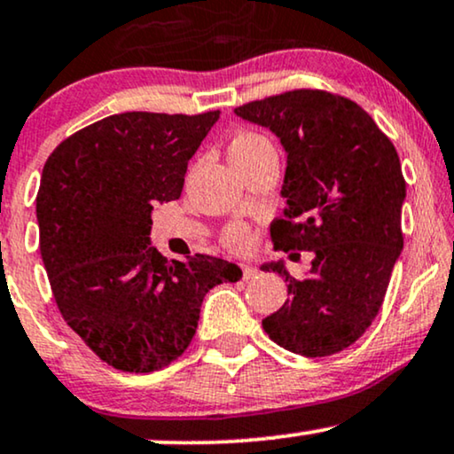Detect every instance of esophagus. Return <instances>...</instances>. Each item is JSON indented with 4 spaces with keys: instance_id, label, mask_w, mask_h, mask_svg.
Segmentation results:
<instances>
[{
    "instance_id": "obj_1",
    "label": "esophagus",
    "mask_w": 454,
    "mask_h": 454,
    "mask_svg": "<svg viewBox=\"0 0 454 454\" xmlns=\"http://www.w3.org/2000/svg\"><path fill=\"white\" fill-rule=\"evenodd\" d=\"M260 272V270H257L254 263H243V278L247 280V278H254L255 274Z\"/></svg>"
}]
</instances>
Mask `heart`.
<instances>
[{
  "label": "heart",
  "instance_id": "obj_1",
  "mask_svg": "<svg viewBox=\"0 0 454 454\" xmlns=\"http://www.w3.org/2000/svg\"><path fill=\"white\" fill-rule=\"evenodd\" d=\"M266 151H274L272 142H270L263 134H257V131L251 129L239 131V134L232 137L231 146H228V154H231L232 163H243V160L254 159L257 154ZM222 239L223 243L232 247V249H243L247 240H249V232H247L243 223H232V226H228L226 231H223Z\"/></svg>",
  "mask_w": 454,
  "mask_h": 454
}]
</instances>
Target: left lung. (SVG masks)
Wrapping results in <instances>:
<instances>
[{"instance_id": "left-lung-1", "label": "left lung", "mask_w": 454, "mask_h": 454, "mask_svg": "<svg viewBox=\"0 0 454 454\" xmlns=\"http://www.w3.org/2000/svg\"><path fill=\"white\" fill-rule=\"evenodd\" d=\"M234 113L272 129L286 151V209L270 226L274 249L314 254L301 280L280 262L262 266L278 272L291 295L262 320L263 331L306 358L341 352L380 314L404 247L398 153L363 106L325 90H291Z\"/></svg>"}]
</instances>
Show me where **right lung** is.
<instances>
[{"mask_svg": "<svg viewBox=\"0 0 454 454\" xmlns=\"http://www.w3.org/2000/svg\"><path fill=\"white\" fill-rule=\"evenodd\" d=\"M220 119L121 113L62 140L37 192L39 251L67 325L102 363L153 372L197 333L207 291L243 277L214 255L168 262L148 247L153 205L180 199L188 160Z\"/></svg>", "mask_w": 454, "mask_h": 454, "instance_id": "obj_1", "label": "right lung"}]
</instances>
